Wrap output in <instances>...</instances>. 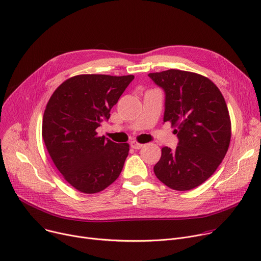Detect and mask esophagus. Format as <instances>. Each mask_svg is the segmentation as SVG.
Segmentation results:
<instances>
[{"label":"esophagus","instance_id":"1","mask_svg":"<svg viewBox=\"0 0 261 261\" xmlns=\"http://www.w3.org/2000/svg\"><path fill=\"white\" fill-rule=\"evenodd\" d=\"M144 145L143 144H141V143H139V142H137V141H132L130 142V147L132 148H134V149H140V148H142Z\"/></svg>","mask_w":261,"mask_h":261}]
</instances>
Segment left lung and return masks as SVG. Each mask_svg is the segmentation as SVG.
<instances>
[{"label":"left lung","instance_id":"left-lung-1","mask_svg":"<svg viewBox=\"0 0 261 261\" xmlns=\"http://www.w3.org/2000/svg\"><path fill=\"white\" fill-rule=\"evenodd\" d=\"M148 76L165 92L163 121L175 127L178 138L174 150L162 148L154 174L173 190L193 189L214 173L228 151L231 121L225 98L196 73L170 69Z\"/></svg>","mask_w":261,"mask_h":261}]
</instances>
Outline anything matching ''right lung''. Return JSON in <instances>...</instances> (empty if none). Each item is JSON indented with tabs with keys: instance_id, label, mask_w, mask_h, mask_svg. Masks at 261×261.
Masks as SVG:
<instances>
[{
	"instance_id": "add662e5",
	"label": "right lung",
	"mask_w": 261,
	"mask_h": 261,
	"mask_svg": "<svg viewBox=\"0 0 261 261\" xmlns=\"http://www.w3.org/2000/svg\"><path fill=\"white\" fill-rule=\"evenodd\" d=\"M134 75L84 74L59 86L43 117V139L56 168L84 193H96L118 178L128 155L127 143L117 144L96 128L109 120Z\"/></svg>"
}]
</instances>
